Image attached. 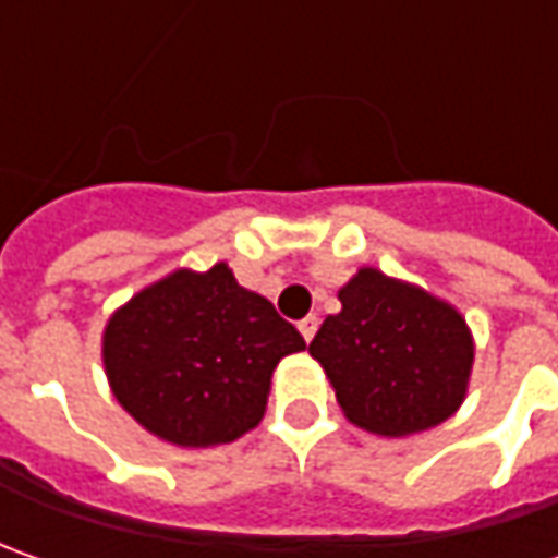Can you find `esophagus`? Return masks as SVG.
Returning <instances> with one entry per match:
<instances>
[{
  "mask_svg": "<svg viewBox=\"0 0 558 558\" xmlns=\"http://www.w3.org/2000/svg\"><path fill=\"white\" fill-rule=\"evenodd\" d=\"M298 329L304 335V341H311L313 332H316V316H304V319L298 323Z\"/></svg>",
  "mask_w": 558,
  "mask_h": 558,
  "instance_id": "34e87169",
  "label": "esophagus"
}]
</instances>
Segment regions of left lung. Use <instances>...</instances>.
Listing matches in <instances>:
<instances>
[{"instance_id": "left-lung-1", "label": "left lung", "mask_w": 558, "mask_h": 558, "mask_svg": "<svg viewBox=\"0 0 558 558\" xmlns=\"http://www.w3.org/2000/svg\"><path fill=\"white\" fill-rule=\"evenodd\" d=\"M338 301L311 354L354 425L400 438L457 413L475 356L460 313L378 269H360Z\"/></svg>"}]
</instances>
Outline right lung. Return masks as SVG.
I'll use <instances>...</instances> for the list:
<instances>
[{"instance_id": "right-lung-1", "label": "right lung", "mask_w": 558, "mask_h": 558, "mask_svg": "<svg viewBox=\"0 0 558 558\" xmlns=\"http://www.w3.org/2000/svg\"><path fill=\"white\" fill-rule=\"evenodd\" d=\"M301 332L226 264L180 269L140 291L105 329V369L123 410L180 447L229 444L267 410L269 375Z\"/></svg>"}]
</instances>
